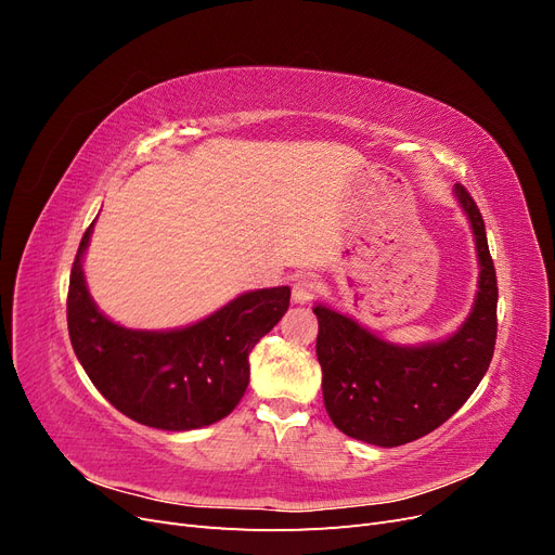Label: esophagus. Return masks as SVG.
Instances as JSON below:
<instances>
[{"label": "esophagus", "mask_w": 555, "mask_h": 555, "mask_svg": "<svg viewBox=\"0 0 555 555\" xmlns=\"http://www.w3.org/2000/svg\"><path fill=\"white\" fill-rule=\"evenodd\" d=\"M314 296V282L310 278H298L294 282V289H292V300L296 306H306L310 304Z\"/></svg>", "instance_id": "esophagus-1"}]
</instances>
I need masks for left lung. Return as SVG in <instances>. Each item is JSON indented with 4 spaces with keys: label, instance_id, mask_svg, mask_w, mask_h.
Listing matches in <instances>:
<instances>
[{
    "label": "left lung",
    "instance_id": "obj_1",
    "mask_svg": "<svg viewBox=\"0 0 555 555\" xmlns=\"http://www.w3.org/2000/svg\"><path fill=\"white\" fill-rule=\"evenodd\" d=\"M453 196L475 236L479 289L473 310L449 338L396 345L326 304L312 308L324 405L349 438L375 447L424 438L459 412L489 371L498 333L495 268L473 196L463 184H453Z\"/></svg>",
    "mask_w": 555,
    "mask_h": 555
}]
</instances>
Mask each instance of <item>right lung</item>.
<instances>
[{"label": "right lung", "instance_id": "1", "mask_svg": "<svg viewBox=\"0 0 555 555\" xmlns=\"http://www.w3.org/2000/svg\"><path fill=\"white\" fill-rule=\"evenodd\" d=\"M72 268L66 322L76 357L115 410L159 430H194L220 422L249 384V351L289 308V287L245 292L198 322L169 331L115 324L88 292L82 257Z\"/></svg>", "mask_w": 555, "mask_h": 555}]
</instances>
